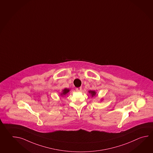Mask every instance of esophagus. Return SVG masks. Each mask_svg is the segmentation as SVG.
Returning <instances> with one entry per match:
<instances>
[{
  "label": "esophagus",
  "instance_id": "34e87169",
  "mask_svg": "<svg viewBox=\"0 0 153 153\" xmlns=\"http://www.w3.org/2000/svg\"><path fill=\"white\" fill-rule=\"evenodd\" d=\"M76 91H77V92H80V91H81L82 88L81 87L77 88H76Z\"/></svg>",
  "mask_w": 153,
  "mask_h": 153
}]
</instances>
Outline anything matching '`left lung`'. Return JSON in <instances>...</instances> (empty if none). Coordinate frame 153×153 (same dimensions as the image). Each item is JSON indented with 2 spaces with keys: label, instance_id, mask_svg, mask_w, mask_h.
I'll use <instances>...</instances> for the list:
<instances>
[{
  "label": "left lung",
  "instance_id": "8db88e82",
  "mask_svg": "<svg viewBox=\"0 0 153 153\" xmlns=\"http://www.w3.org/2000/svg\"><path fill=\"white\" fill-rule=\"evenodd\" d=\"M89 93L91 94V97H94V96L96 95V94H97L96 91H89Z\"/></svg>",
  "mask_w": 153,
  "mask_h": 153
}]
</instances>
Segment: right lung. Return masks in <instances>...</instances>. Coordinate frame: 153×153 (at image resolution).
Here are the masks:
<instances>
[{"label":"right lung","instance_id":"obj_1","mask_svg":"<svg viewBox=\"0 0 153 153\" xmlns=\"http://www.w3.org/2000/svg\"><path fill=\"white\" fill-rule=\"evenodd\" d=\"M69 91H70V89H67V88H65V89H64V90H62V93L60 94V95H61L62 96L66 95L67 94L69 93Z\"/></svg>","mask_w":153,"mask_h":153}]
</instances>
